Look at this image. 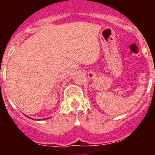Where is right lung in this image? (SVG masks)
<instances>
[{
    "label": "right lung",
    "mask_w": 155,
    "mask_h": 155,
    "mask_svg": "<svg viewBox=\"0 0 155 155\" xmlns=\"http://www.w3.org/2000/svg\"><path fill=\"white\" fill-rule=\"evenodd\" d=\"M25 116H27V115H25ZM27 117H28V116H27ZM28 118H30V117H28ZM35 120H37V119H35Z\"/></svg>",
    "instance_id": "add662e5"
}]
</instances>
